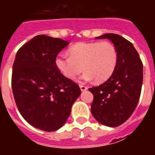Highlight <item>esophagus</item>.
<instances>
[{"mask_svg": "<svg viewBox=\"0 0 155 155\" xmlns=\"http://www.w3.org/2000/svg\"><path fill=\"white\" fill-rule=\"evenodd\" d=\"M80 88L81 91H85V90L87 89V87H86V86L84 85H82V84H81L80 85Z\"/></svg>", "mask_w": 155, "mask_h": 155, "instance_id": "1", "label": "esophagus"}]
</instances>
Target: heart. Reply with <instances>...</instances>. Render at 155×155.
<instances>
[{
	"label": "heart",
	"instance_id": "heart-1",
	"mask_svg": "<svg viewBox=\"0 0 155 155\" xmlns=\"http://www.w3.org/2000/svg\"><path fill=\"white\" fill-rule=\"evenodd\" d=\"M68 53L69 56H57L55 64L58 71L70 80L76 78L84 69L83 80L104 82L112 76L118 61L114 45L105 41L79 42L70 47Z\"/></svg>",
	"mask_w": 155,
	"mask_h": 155
}]
</instances>
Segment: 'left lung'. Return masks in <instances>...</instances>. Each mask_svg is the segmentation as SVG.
Segmentation results:
<instances>
[{
    "mask_svg": "<svg viewBox=\"0 0 155 155\" xmlns=\"http://www.w3.org/2000/svg\"><path fill=\"white\" fill-rule=\"evenodd\" d=\"M97 39H109L118 54L116 69L103 84L89 91L94 95L91 112L100 124L116 127L133 114L141 92L143 64L130 41L121 35L107 33Z\"/></svg>",
    "mask_w": 155,
    "mask_h": 155,
    "instance_id": "1",
    "label": "left lung"
}]
</instances>
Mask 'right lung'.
Listing matches in <instances>:
<instances>
[{
    "label": "right lung",
    "instance_id": "1",
    "mask_svg": "<svg viewBox=\"0 0 155 155\" xmlns=\"http://www.w3.org/2000/svg\"><path fill=\"white\" fill-rule=\"evenodd\" d=\"M68 41L45 35L35 36L16 53L12 86L16 105L30 125L55 131L66 123L81 94L78 84L56 67L59 53Z\"/></svg>",
    "mask_w": 155,
    "mask_h": 155
}]
</instances>
